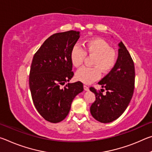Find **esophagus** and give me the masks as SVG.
I'll list each match as a JSON object with an SVG mask.
<instances>
[{
  "label": "esophagus",
  "instance_id": "esophagus-1",
  "mask_svg": "<svg viewBox=\"0 0 152 152\" xmlns=\"http://www.w3.org/2000/svg\"><path fill=\"white\" fill-rule=\"evenodd\" d=\"M84 91H89V87L88 86H86V85H84Z\"/></svg>",
  "mask_w": 152,
  "mask_h": 152
}]
</instances>
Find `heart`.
Returning a JSON list of instances; mask_svg holds the SVG:
<instances>
[{"label": "heart", "instance_id": "1", "mask_svg": "<svg viewBox=\"0 0 152 152\" xmlns=\"http://www.w3.org/2000/svg\"><path fill=\"white\" fill-rule=\"evenodd\" d=\"M86 55L94 56L93 67H82L76 74V78L85 84L92 83L100 78L101 71L107 74L114 68L117 60L116 51L110 48L106 41L100 38H91L84 43V50L78 45H74L70 51V61L74 67L83 64Z\"/></svg>", "mask_w": 152, "mask_h": 152}]
</instances>
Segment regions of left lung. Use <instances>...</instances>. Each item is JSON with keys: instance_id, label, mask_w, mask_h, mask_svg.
I'll return each mask as SVG.
<instances>
[{"instance_id": "1", "label": "left lung", "mask_w": 152, "mask_h": 152, "mask_svg": "<svg viewBox=\"0 0 152 152\" xmlns=\"http://www.w3.org/2000/svg\"><path fill=\"white\" fill-rule=\"evenodd\" d=\"M116 64L99 84L106 89V94L98 92L93 87L96 100L90 110L98 121L107 123L118 119L127 109L132 100L135 86V66L131 55L122 42L119 43ZM104 91V90H103Z\"/></svg>"}]
</instances>
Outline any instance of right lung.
Wrapping results in <instances>:
<instances>
[{
	"label": "right lung",
	"instance_id": "obj_1",
	"mask_svg": "<svg viewBox=\"0 0 152 152\" xmlns=\"http://www.w3.org/2000/svg\"><path fill=\"white\" fill-rule=\"evenodd\" d=\"M79 37L76 31L55 33L33 56L29 80L31 94L38 113L50 123L65 119L74 99L84 90L80 81L60 87L74 76L70 53Z\"/></svg>",
	"mask_w": 152,
	"mask_h": 152
}]
</instances>
